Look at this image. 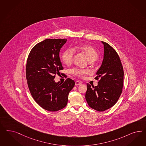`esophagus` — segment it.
<instances>
[{
  "mask_svg": "<svg viewBox=\"0 0 146 146\" xmlns=\"http://www.w3.org/2000/svg\"><path fill=\"white\" fill-rule=\"evenodd\" d=\"M81 84H82V83L80 82H79V81H76L75 82L76 85H80Z\"/></svg>",
  "mask_w": 146,
  "mask_h": 146,
  "instance_id": "esophagus-1",
  "label": "esophagus"
}]
</instances>
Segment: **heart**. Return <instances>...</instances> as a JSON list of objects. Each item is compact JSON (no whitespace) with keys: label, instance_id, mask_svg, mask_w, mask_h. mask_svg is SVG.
<instances>
[{"label":"heart","instance_id":"1","mask_svg":"<svg viewBox=\"0 0 146 146\" xmlns=\"http://www.w3.org/2000/svg\"><path fill=\"white\" fill-rule=\"evenodd\" d=\"M75 50L82 52L85 55L88 60L91 61H94L98 57V52L94 48L90 45L88 44H79L76 46L75 48ZM74 50L71 48H68L66 49L64 52H63L62 58L63 62L64 64L66 65H70L73 61L74 57ZM71 74L76 76L77 77H83L85 75L88 74L89 71L86 70H82L77 68H74L70 70Z\"/></svg>","mask_w":146,"mask_h":146}]
</instances>
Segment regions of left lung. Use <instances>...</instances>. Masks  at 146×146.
Instances as JSON below:
<instances>
[{"instance_id": "8db88e82", "label": "left lung", "mask_w": 146, "mask_h": 146, "mask_svg": "<svg viewBox=\"0 0 146 146\" xmlns=\"http://www.w3.org/2000/svg\"><path fill=\"white\" fill-rule=\"evenodd\" d=\"M104 44L102 64L97 71L95 79L100 78L97 86L87 84L85 99L91 108L99 112L112 108L122 93L123 70L117 52L108 43Z\"/></svg>"}]
</instances>
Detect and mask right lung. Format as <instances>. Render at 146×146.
<instances>
[{"label":"right lung","mask_w":146,"mask_h":146,"mask_svg":"<svg viewBox=\"0 0 146 146\" xmlns=\"http://www.w3.org/2000/svg\"><path fill=\"white\" fill-rule=\"evenodd\" d=\"M66 39H46L38 43L28 55L26 74L33 99L42 108L52 112L65 108L69 93L75 83L67 78L56 83L55 75L63 69L59 54Z\"/></svg>","instance_id":"obj_1"}]
</instances>
